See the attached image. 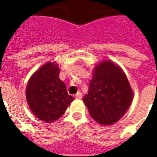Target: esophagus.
<instances>
[{"mask_svg":"<svg viewBox=\"0 0 157 157\" xmlns=\"http://www.w3.org/2000/svg\"><path fill=\"white\" fill-rule=\"evenodd\" d=\"M75 98H76V99H81V98H82V94H81V92H78V93L75 95Z\"/></svg>","mask_w":157,"mask_h":157,"instance_id":"1","label":"esophagus"}]
</instances>
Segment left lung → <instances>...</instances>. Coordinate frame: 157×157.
I'll list each match as a JSON object with an SVG mask.
<instances>
[{"label":"left lung","mask_w":157,"mask_h":157,"mask_svg":"<svg viewBox=\"0 0 157 157\" xmlns=\"http://www.w3.org/2000/svg\"><path fill=\"white\" fill-rule=\"evenodd\" d=\"M132 99L131 86L122 69L112 61L99 62L83 98L92 118L103 125L113 124L124 116Z\"/></svg>","instance_id":"1"}]
</instances>
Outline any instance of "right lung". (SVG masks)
Wrapping results in <instances>:
<instances>
[{
	"label": "right lung",
	"mask_w": 157,
	"mask_h": 157,
	"mask_svg": "<svg viewBox=\"0 0 157 157\" xmlns=\"http://www.w3.org/2000/svg\"><path fill=\"white\" fill-rule=\"evenodd\" d=\"M59 72L58 64L49 62L31 76L26 88L29 108L38 119L47 123L59 119L74 100L59 79Z\"/></svg>",
	"instance_id": "add662e5"
}]
</instances>
